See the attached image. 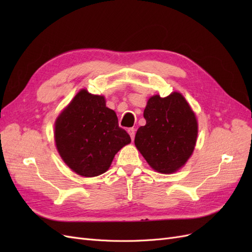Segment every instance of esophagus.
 <instances>
[{"label": "esophagus", "instance_id": "1", "mask_svg": "<svg viewBox=\"0 0 252 252\" xmlns=\"http://www.w3.org/2000/svg\"><path fill=\"white\" fill-rule=\"evenodd\" d=\"M127 131H128L129 135H130V138H131V140L133 141V140H134V135H135V129H134V128H129Z\"/></svg>", "mask_w": 252, "mask_h": 252}]
</instances>
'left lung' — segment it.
Wrapping results in <instances>:
<instances>
[{
	"mask_svg": "<svg viewBox=\"0 0 252 252\" xmlns=\"http://www.w3.org/2000/svg\"><path fill=\"white\" fill-rule=\"evenodd\" d=\"M146 125L136 131L134 144L151 168L172 173L191 157L197 122L185 97L179 93L151 96L144 110Z\"/></svg>",
	"mask_w": 252,
	"mask_h": 252,
	"instance_id": "left-lung-1",
	"label": "left lung"
}]
</instances>
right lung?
I'll use <instances>...</instances> for the list:
<instances>
[{
	"label": "right lung",
	"mask_w": 252,
	"mask_h": 252,
	"mask_svg": "<svg viewBox=\"0 0 252 252\" xmlns=\"http://www.w3.org/2000/svg\"><path fill=\"white\" fill-rule=\"evenodd\" d=\"M57 149L65 164L82 177L107 171L117 152L131 142L119 127L105 97L82 89L60 114L55 125Z\"/></svg>",
	"instance_id": "1"
}]
</instances>
